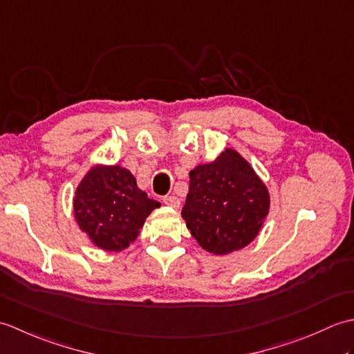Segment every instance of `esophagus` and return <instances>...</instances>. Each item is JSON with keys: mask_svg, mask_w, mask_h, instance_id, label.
<instances>
[{"mask_svg": "<svg viewBox=\"0 0 354 354\" xmlns=\"http://www.w3.org/2000/svg\"><path fill=\"white\" fill-rule=\"evenodd\" d=\"M162 202L171 208H179V205H181V201H179L176 196H164Z\"/></svg>", "mask_w": 354, "mask_h": 354, "instance_id": "1", "label": "esophagus"}]
</instances>
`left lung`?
Returning a JSON list of instances; mask_svg holds the SVG:
<instances>
[{"instance_id": "obj_1", "label": "left lung", "mask_w": 354, "mask_h": 354, "mask_svg": "<svg viewBox=\"0 0 354 354\" xmlns=\"http://www.w3.org/2000/svg\"><path fill=\"white\" fill-rule=\"evenodd\" d=\"M266 185L245 158L227 149L190 171L183 217L205 251L225 255L257 237L269 213Z\"/></svg>"}]
</instances>
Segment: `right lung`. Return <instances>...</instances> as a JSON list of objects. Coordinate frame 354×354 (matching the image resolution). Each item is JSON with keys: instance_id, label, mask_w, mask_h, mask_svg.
Listing matches in <instances>:
<instances>
[{"instance_id": "right-lung-1", "label": "right lung", "mask_w": 354, "mask_h": 354, "mask_svg": "<svg viewBox=\"0 0 354 354\" xmlns=\"http://www.w3.org/2000/svg\"><path fill=\"white\" fill-rule=\"evenodd\" d=\"M74 217L100 250L120 252L135 242L146 217L160 202L138 189L132 173L120 165H94L74 194Z\"/></svg>"}]
</instances>
